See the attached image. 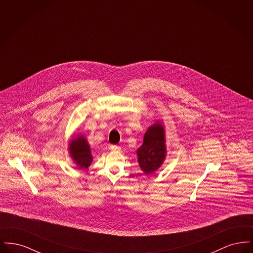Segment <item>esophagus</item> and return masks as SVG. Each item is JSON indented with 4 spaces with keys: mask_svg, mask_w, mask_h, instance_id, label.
Listing matches in <instances>:
<instances>
[{
    "mask_svg": "<svg viewBox=\"0 0 253 253\" xmlns=\"http://www.w3.org/2000/svg\"><path fill=\"white\" fill-rule=\"evenodd\" d=\"M110 149H111L112 151H117V152L121 151V147L118 146V145H111V146H110Z\"/></svg>",
    "mask_w": 253,
    "mask_h": 253,
    "instance_id": "34e87169",
    "label": "esophagus"
}]
</instances>
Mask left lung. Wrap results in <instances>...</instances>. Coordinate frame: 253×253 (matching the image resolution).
<instances>
[{
  "mask_svg": "<svg viewBox=\"0 0 253 253\" xmlns=\"http://www.w3.org/2000/svg\"><path fill=\"white\" fill-rule=\"evenodd\" d=\"M137 161L145 174H151L164 163L167 155L165 129L162 122L157 121L146 131L143 144L137 151Z\"/></svg>",
  "mask_w": 253,
  "mask_h": 253,
  "instance_id": "1",
  "label": "left lung"
}]
</instances>
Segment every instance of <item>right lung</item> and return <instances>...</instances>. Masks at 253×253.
<instances>
[{
  "mask_svg": "<svg viewBox=\"0 0 253 253\" xmlns=\"http://www.w3.org/2000/svg\"><path fill=\"white\" fill-rule=\"evenodd\" d=\"M68 151L70 157L78 168L85 169L91 165L93 156L91 154L90 145L84 135L79 134L73 136V139L69 141Z\"/></svg>",
  "mask_w": 253,
  "mask_h": 253,
  "instance_id": "right-lung-1",
  "label": "right lung"
}]
</instances>
